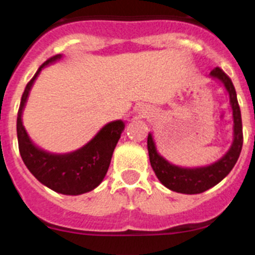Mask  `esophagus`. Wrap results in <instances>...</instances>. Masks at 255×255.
<instances>
[{
  "label": "esophagus",
  "mask_w": 255,
  "mask_h": 255,
  "mask_svg": "<svg viewBox=\"0 0 255 255\" xmlns=\"http://www.w3.org/2000/svg\"><path fill=\"white\" fill-rule=\"evenodd\" d=\"M139 112H141V113H144V112H143V109H141V111H139Z\"/></svg>",
  "instance_id": "34e87169"
}]
</instances>
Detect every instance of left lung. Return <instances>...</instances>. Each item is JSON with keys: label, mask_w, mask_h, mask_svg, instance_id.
Listing matches in <instances>:
<instances>
[{"label": "left lung", "mask_w": 255, "mask_h": 255, "mask_svg": "<svg viewBox=\"0 0 255 255\" xmlns=\"http://www.w3.org/2000/svg\"><path fill=\"white\" fill-rule=\"evenodd\" d=\"M210 77L218 79L224 85L229 94L230 107L233 112V142L230 148L224 156L214 163L200 167H182L168 162L157 152L153 137L148 133L147 148H148L149 162L161 184L172 191L180 194H201L211 189L223 180L233 170L237 163L243 147V127L242 114L237 99V92L232 80L220 68L210 71Z\"/></svg>", "instance_id": "8db88e82"}]
</instances>
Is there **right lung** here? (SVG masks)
<instances>
[{"label": "right lung", "instance_id": "right-lung-1", "mask_svg": "<svg viewBox=\"0 0 255 255\" xmlns=\"http://www.w3.org/2000/svg\"><path fill=\"white\" fill-rule=\"evenodd\" d=\"M61 58L63 55L58 54L47 59L26 85L17 113L18 149L26 167L42 185L59 194L82 195L94 190L106 177L126 123L121 120L107 123L87 144L69 153H51L31 141L22 123L28 94L40 71Z\"/></svg>", "mask_w": 255, "mask_h": 255}]
</instances>
